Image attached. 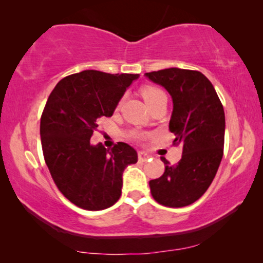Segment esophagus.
<instances>
[{
    "instance_id": "obj_1",
    "label": "esophagus",
    "mask_w": 263,
    "mask_h": 263,
    "mask_svg": "<svg viewBox=\"0 0 263 263\" xmlns=\"http://www.w3.org/2000/svg\"><path fill=\"white\" fill-rule=\"evenodd\" d=\"M138 157H139L140 161H146L149 158V154H147L146 152H142V151H140V152L138 153Z\"/></svg>"
}]
</instances>
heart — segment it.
Returning <instances> with one entry per match:
<instances>
[{
  "label": "heart",
  "instance_id": "b5f03b06",
  "mask_svg": "<svg viewBox=\"0 0 263 263\" xmlns=\"http://www.w3.org/2000/svg\"><path fill=\"white\" fill-rule=\"evenodd\" d=\"M140 92H141L142 98L145 99V102H146L147 105L149 106V109L156 105V104L159 103L160 100L166 98V95H165L164 91H161L159 87H157V86H152V85L142 86L141 89H140ZM134 138L141 139L142 135L141 134H134Z\"/></svg>",
  "mask_w": 263,
  "mask_h": 263
}]
</instances>
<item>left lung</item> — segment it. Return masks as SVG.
<instances>
[{
  "label": "left lung",
  "mask_w": 263,
  "mask_h": 263,
  "mask_svg": "<svg viewBox=\"0 0 263 263\" xmlns=\"http://www.w3.org/2000/svg\"><path fill=\"white\" fill-rule=\"evenodd\" d=\"M145 75L172 97L168 129L176 135L174 145L183 148L175 165L161 157L165 171L149 181L151 194L163 206H189L210 188L222 159L224 107L212 82L200 71L167 68Z\"/></svg>",
  "instance_id": "left-lung-1"
}]
</instances>
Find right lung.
<instances>
[{"mask_svg":"<svg viewBox=\"0 0 263 263\" xmlns=\"http://www.w3.org/2000/svg\"><path fill=\"white\" fill-rule=\"evenodd\" d=\"M139 74L84 70L63 78L50 93L41 117L45 163L57 188L87 211L115 204L122 194L124 168L138 161L136 151L117 142L110 151L89 142L100 117H111Z\"/></svg>","mask_w":263,"mask_h":263,"instance_id":"obj_1","label":"right lung"}]
</instances>
